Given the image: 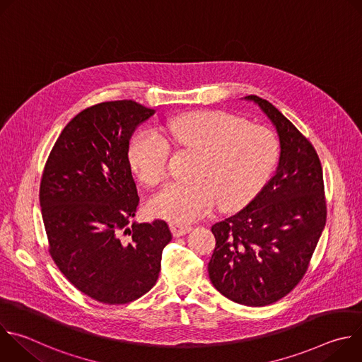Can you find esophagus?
I'll list each match as a JSON object with an SVG mask.
<instances>
[{
  "label": "esophagus",
  "instance_id": "34e87169",
  "mask_svg": "<svg viewBox=\"0 0 362 362\" xmlns=\"http://www.w3.org/2000/svg\"><path fill=\"white\" fill-rule=\"evenodd\" d=\"M170 229H172V233L173 236H183L186 233H189L192 230V226L189 225H182V223H172L170 225Z\"/></svg>",
  "mask_w": 362,
  "mask_h": 362
}]
</instances>
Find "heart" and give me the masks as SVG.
<instances>
[{
  "instance_id": "heart-1",
  "label": "heart",
  "mask_w": 362,
  "mask_h": 362,
  "mask_svg": "<svg viewBox=\"0 0 362 362\" xmlns=\"http://www.w3.org/2000/svg\"><path fill=\"white\" fill-rule=\"evenodd\" d=\"M163 134L175 146L197 153L192 180L170 183L148 202L154 216L173 223L202 218L215 202L223 211L240 208L261 192L279 159V141L269 129L223 112L175 116ZM168 158L169 146L156 132H141L130 143V166L148 186L163 180Z\"/></svg>"
}]
</instances>
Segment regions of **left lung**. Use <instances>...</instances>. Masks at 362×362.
<instances>
[{
  "label": "left lung",
  "mask_w": 362,
  "mask_h": 362,
  "mask_svg": "<svg viewBox=\"0 0 362 362\" xmlns=\"http://www.w3.org/2000/svg\"><path fill=\"white\" fill-rule=\"evenodd\" d=\"M245 100L276 129L275 175L247 206L212 226L216 246L208 265L214 286L230 300L265 306L303 278L327 222L322 166L314 146L269 101Z\"/></svg>",
  "instance_id": "left-lung-1"
}]
</instances>
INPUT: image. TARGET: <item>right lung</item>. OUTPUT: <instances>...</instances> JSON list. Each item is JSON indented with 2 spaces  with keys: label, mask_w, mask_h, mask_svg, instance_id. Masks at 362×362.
<instances>
[{
  "label": "right lung",
  "mask_w": 362,
  "mask_h": 362,
  "mask_svg": "<svg viewBox=\"0 0 362 362\" xmlns=\"http://www.w3.org/2000/svg\"><path fill=\"white\" fill-rule=\"evenodd\" d=\"M153 115L133 100L83 110L63 129L41 177L49 255L78 291L103 303L148 292L172 240L165 221L129 226L139 204L129 143Z\"/></svg>",
  "instance_id": "obj_1"
}]
</instances>
